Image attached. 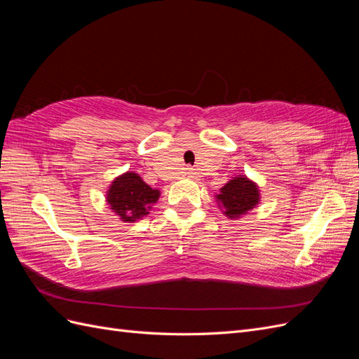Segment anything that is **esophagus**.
Here are the masks:
<instances>
[{
	"label": "esophagus",
	"mask_w": 359,
	"mask_h": 359,
	"mask_svg": "<svg viewBox=\"0 0 359 359\" xmlns=\"http://www.w3.org/2000/svg\"><path fill=\"white\" fill-rule=\"evenodd\" d=\"M187 175H190V177H193V172H187Z\"/></svg>",
	"instance_id": "obj_1"
}]
</instances>
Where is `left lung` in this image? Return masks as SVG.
<instances>
[{
    "mask_svg": "<svg viewBox=\"0 0 359 359\" xmlns=\"http://www.w3.org/2000/svg\"><path fill=\"white\" fill-rule=\"evenodd\" d=\"M215 201L227 219H240L259 205L260 190L253 180L236 175L215 194Z\"/></svg>",
    "mask_w": 359,
    "mask_h": 359,
    "instance_id": "8db88e82",
    "label": "left lung"
}]
</instances>
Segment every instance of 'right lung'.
Listing matches in <instances>:
<instances>
[{
	"mask_svg": "<svg viewBox=\"0 0 359 359\" xmlns=\"http://www.w3.org/2000/svg\"><path fill=\"white\" fill-rule=\"evenodd\" d=\"M158 198L160 190L149 187L133 170L118 175L106 191V203L124 223L142 220Z\"/></svg>",
	"mask_w": 359,
	"mask_h": 359,
	"instance_id": "obj_1",
	"label": "right lung"
}]
</instances>
